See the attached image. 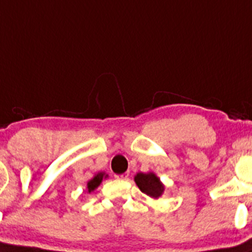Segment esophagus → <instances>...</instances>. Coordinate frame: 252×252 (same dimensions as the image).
Here are the masks:
<instances>
[{
    "instance_id": "34e87169",
    "label": "esophagus",
    "mask_w": 252,
    "mask_h": 252,
    "mask_svg": "<svg viewBox=\"0 0 252 252\" xmlns=\"http://www.w3.org/2000/svg\"><path fill=\"white\" fill-rule=\"evenodd\" d=\"M128 176H129V173H124V174H117V175H114V178L118 180H126L128 179Z\"/></svg>"
}]
</instances>
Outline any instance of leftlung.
<instances>
[{"label": "left lung", "instance_id": "1", "mask_svg": "<svg viewBox=\"0 0 252 252\" xmlns=\"http://www.w3.org/2000/svg\"><path fill=\"white\" fill-rule=\"evenodd\" d=\"M135 184L138 185L140 190L144 194L149 195L150 197H159L164 191V187L160 183V180L157 178L153 173H138L137 176L134 178Z\"/></svg>", "mask_w": 252, "mask_h": 252}]
</instances>
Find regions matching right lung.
I'll list each match as a JSON object with an SVG mask.
<instances>
[{"instance_id": "obj_1", "label": "right lung", "mask_w": 252, "mask_h": 252, "mask_svg": "<svg viewBox=\"0 0 252 252\" xmlns=\"http://www.w3.org/2000/svg\"><path fill=\"white\" fill-rule=\"evenodd\" d=\"M103 176H104V174H103V173H98L97 175L94 176L93 179L89 180L88 184H87V188H88V191L89 192L93 191V190L95 189V188H98V185H99L100 183H102Z\"/></svg>"}]
</instances>
